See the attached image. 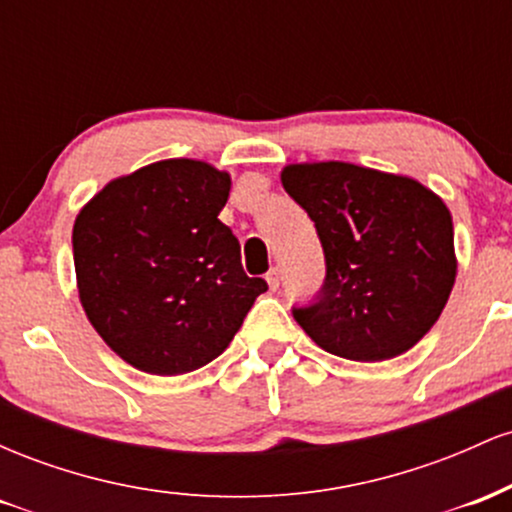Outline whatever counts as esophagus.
Returning <instances> with one entry per match:
<instances>
[{
	"label": "esophagus",
	"mask_w": 512,
	"mask_h": 512,
	"mask_svg": "<svg viewBox=\"0 0 512 512\" xmlns=\"http://www.w3.org/2000/svg\"><path fill=\"white\" fill-rule=\"evenodd\" d=\"M267 284H269V289L272 291H276L279 289V284H281V274H279V269H269L267 272Z\"/></svg>",
	"instance_id": "obj_1"
}]
</instances>
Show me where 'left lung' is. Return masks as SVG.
Listing matches in <instances>:
<instances>
[{"mask_svg": "<svg viewBox=\"0 0 512 512\" xmlns=\"http://www.w3.org/2000/svg\"><path fill=\"white\" fill-rule=\"evenodd\" d=\"M281 185L315 221L325 284L293 308L317 346L349 361H387L436 325L455 284L452 216L404 175L354 163H293Z\"/></svg>", "mask_w": 512, "mask_h": 512, "instance_id": "1", "label": "left lung"}]
</instances>
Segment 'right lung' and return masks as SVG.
<instances>
[{
  "mask_svg": "<svg viewBox=\"0 0 512 512\" xmlns=\"http://www.w3.org/2000/svg\"><path fill=\"white\" fill-rule=\"evenodd\" d=\"M231 175L168 158L103 187L74 221L86 317L129 366L180 375L226 351L267 281L248 276L219 221Z\"/></svg>",
  "mask_w": 512,
  "mask_h": 512,
  "instance_id": "obj_1",
  "label": "right lung"
}]
</instances>
